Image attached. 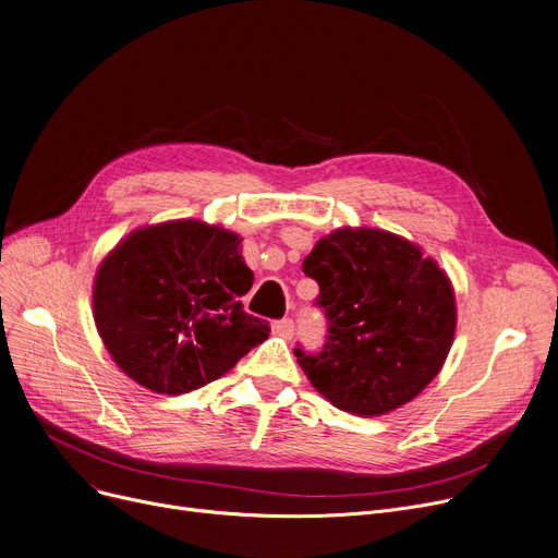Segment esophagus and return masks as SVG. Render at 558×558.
<instances>
[{"label":"esophagus","mask_w":558,"mask_h":558,"mask_svg":"<svg viewBox=\"0 0 558 558\" xmlns=\"http://www.w3.org/2000/svg\"><path fill=\"white\" fill-rule=\"evenodd\" d=\"M271 328H274V335H278V337H282V339H291V337H294V320H291V318L276 320V324H274Z\"/></svg>","instance_id":"esophagus-1"}]
</instances>
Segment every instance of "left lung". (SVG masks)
Here are the masks:
<instances>
[{"mask_svg": "<svg viewBox=\"0 0 558 558\" xmlns=\"http://www.w3.org/2000/svg\"><path fill=\"white\" fill-rule=\"evenodd\" d=\"M303 271L318 282L328 341L294 353L312 387L355 416H385L414 400L444 368L457 330L448 274L423 248L379 228H337Z\"/></svg>", "mask_w": 558, "mask_h": 558, "instance_id": "1", "label": "left lung"}]
</instances>
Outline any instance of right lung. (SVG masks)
<instances>
[{"label": "right lung", "instance_id": "add662e5", "mask_svg": "<svg viewBox=\"0 0 558 558\" xmlns=\"http://www.w3.org/2000/svg\"><path fill=\"white\" fill-rule=\"evenodd\" d=\"M251 284L238 232L198 219L142 226L99 264L95 326L137 385L181 396L219 379L269 337L267 320L238 301Z\"/></svg>", "mask_w": 558, "mask_h": 558}]
</instances>
